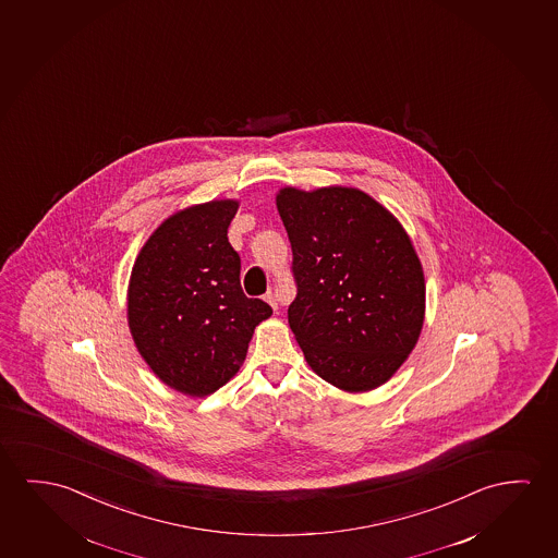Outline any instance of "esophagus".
I'll use <instances>...</instances> for the list:
<instances>
[{
  "mask_svg": "<svg viewBox=\"0 0 558 558\" xmlns=\"http://www.w3.org/2000/svg\"><path fill=\"white\" fill-rule=\"evenodd\" d=\"M265 301L272 307V310H278V298H276V293L268 292L265 295Z\"/></svg>",
  "mask_w": 558,
  "mask_h": 558,
  "instance_id": "34e87169",
  "label": "esophagus"
}]
</instances>
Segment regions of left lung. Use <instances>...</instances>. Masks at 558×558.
Returning a JSON list of instances; mask_svg holds the SVG:
<instances>
[{
	"label": "left lung",
	"instance_id": "8db88e82",
	"mask_svg": "<svg viewBox=\"0 0 558 558\" xmlns=\"http://www.w3.org/2000/svg\"><path fill=\"white\" fill-rule=\"evenodd\" d=\"M298 295L288 323L318 377L343 392L390 380L420 340L425 276L412 240L357 187L276 193Z\"/></svg>",
	"mask_w": 558,
	"mask_h": 558
}]
</instances>
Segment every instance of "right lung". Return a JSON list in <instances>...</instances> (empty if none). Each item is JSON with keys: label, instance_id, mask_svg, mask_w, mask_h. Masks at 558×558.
Segmentation results:
<instances>
[{"label": "right lung", "instance_id": "add662e5", "mask_svg": "<svg viewBox=\"0 0 558 558\" xmlns=\"http://www.w3.org/2000/svg\"><path fill=\"white\" fill-rule=\"evenodd\" d=\"M235 198L168 216L138 251L128 286V323L141 357L181 395L205 398L240 371L253 332L272 315L241 290L228 226Z\"/></svg>", "mask_w": 558, "mask_h": 558}]
</instances>
